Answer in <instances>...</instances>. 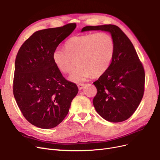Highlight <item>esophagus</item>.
Segmentation results:
<instances>
[{"instance_id":"1","label":"esophagus","mask_w":160,"mask_h":160,"mask_svg":"<svg viewBox=\"0 0 160 160\" xmlns=\"http://www.w3.org/2000/svg\"><path fill=\"white\" fill-rule=\"evenodd\" d=\"M85 83H78V84H77V87H78L79 89L81 90V89L83 88V87L85 86Z\"/></svg>"}]
</instances>
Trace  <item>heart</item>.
Returning a JSON list of instances; mask_svg holds the SVG:
<instances>
[{"label":"heart","mask_w":160,"mask_h":160,"mask_svg":"<svg viewBox=\"0 0 160 160\" xmlns=\"http://www.w3.org/2000/svg\"><path fill=\"white\" fill-rule=\"evenodd\" d=\"M115 43L109 34L105 32L75 36L67 40L64 51L55 49L52 59L57 68L62 73H69L76 60L78 65L69 79L83 81L91 75L99 77L108 70L114 54Z\"/></svg>","instance_id":"1"}]
</instances>
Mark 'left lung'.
<instances>
[{"instance_id":"8db88e82","label":"left lung","mask_w":160,"mask_h":160,"mask_svg":"<svg viewBox=\"0 0 160 160\" xmlns=\"http://www.w3.org/2000/svg\"><path fill=\"white\" fill-rule=\"evenodd\" d=\"M99 30L111 33L115 50L109 68L93 83L98 93L93 103L105 120L122 122L133 114L141 102L145 71L132 42L118 26H87L81 32Z\"/></svg>"}]
</instances>
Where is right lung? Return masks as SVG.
I'll use <instances>...</instances> for the list:
<instances>
[{
	"label": "right lung",
	"mask_w": 160,
	"mask_h": 160,
	"mask_svg": "<svg viewBox=\"0 0 160 160\" xmlns=\"http://www.w3.org/2000/svg\"><path fill=\"white\" fill-rule=\"evenodd\" d=\"M76 23L38 31L25 41L15 59L13 94L24 117L42 129L57 126L68 114L78 93L52 61L57 47L74 31Z\"/></svg>",
	"instance_id": "obj_1"
}]
</instances>
